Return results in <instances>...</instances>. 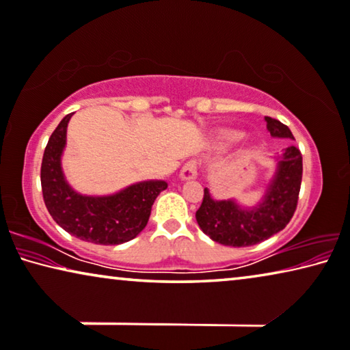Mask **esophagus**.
Listing matches in <instances>:
<instances>
[{
  "mask_svg": "<svg viewBox=\"0 0 350 350\" xmlns=\"http://www.w3.org/2000/svg\"><path fill=\"white\" fill-rule=\"evenodd\" d=\"M198 174V163L197 161H187V163L183 165V169L180 172V178L183 181H187V180H193Z\"/></svg>",
  "mask_w": 350,
  "mask_h": 350,
  "instance_id": "1",
  "label": "esophagus"
}]
</instances>
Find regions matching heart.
<instances>
[{
	"label": "heart",
	"instance_id": "heart-1",
	"mask_svg": "<svg viewBox=\"0 0 350 350\" xmlns=\"http://www.w3.org/2000/svg\"><path fill=\"white\" fill-rule=\"evenodd\" d=\"M239 137H241V133H236V131H225L220 134V139L225 142H234L238 141Z\"/></svg>",
	"mask_w": 350,
	"mask_h": 350
}]
</instances>
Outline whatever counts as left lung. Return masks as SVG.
<instances>
[{
	"instance_id": "obj_1",
	"label": "left lung",
	"mask_w": 350,
	"mask_h": 350,
	"mask_svg": "<svg viewBox=\"0 0 350 350\" xmlns=\"http://www.w3.org/2000/svg\"><path fill=\"white\" fill-rule=\"evenodd\" d=\"M272 137L294 139L291 130L280 120L265 117ZM277 167L265 196L256 206H241L233 198L216 200L208 187L196 219L203 233L222 245L249 247L282 231L291 220L302 183V153L289 145L275 158Z\"/></svg>"
}]
</instances>
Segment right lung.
<instances>
[{"label": "right lung", "instance_id": "1", "mask_svg": "<svg viewBox=\"0 0 350 350\" xmlns=\"http://www.w3.org/2000/svg\"><path fill=\"white\" fill-rule=\"evenodd\" d=\"M72 116L64 117L53 131L42 159L40 181L48 213L59 227L85 243L117 245L131 241L145 228L153 203L167 189V183H134L111 196H84L75 191L61 163Z\"/></svg>", "mask_w": 350, "mask_h": 350}]
</instances>
